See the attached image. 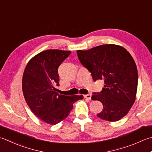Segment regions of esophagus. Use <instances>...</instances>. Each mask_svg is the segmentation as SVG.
I'll return each mask as SVG.
<instances>
[{"instance_id":"obj_1","label":"esophagus","mask_w":152,"mask_h":152,"mask_svg":"<svg viewBox=\"0 0 152 152\" xmlns=\"http://www.w3.org/2000/svg\"><path fill=\"white\" fill-rule=\"evenodd\" d=\"M84 98L88 100H91V94H86V95H84Z\"/></svg>"}]
</instances>
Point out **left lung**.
<instances>
[{
	"mask_svg": "<svg viewBox=\"0 0 152 152\" xmlns=\"http://www.w3.org/2000/svg\"><path fill=\"white\" fill-rule=\"evenodd\" d=\"M77 55L95 82L103 80L105 83L102 90L91 96L103 106L97 116L110 122L120 120L132 107L137 91L138 70L132 56L123 47L113 44L78 50Z\"/></svg>",
	"mask_w": 152,
	"mask_h": 152,
	"instance_id": "obj_1",
	"label": "left lung"
}]
</instances>
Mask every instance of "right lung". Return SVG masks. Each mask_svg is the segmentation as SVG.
Returning a JSON list of instances; mask_svg holds the SVG:
<instances>
[{
    "mask_svg": "<svg viewBox=\"0 0 152 152\" xmlns=\"http://www.w3.org/2000/svg\"><path fill=\"white\" fill-rule=\"evenodd\" d=\"M71 51L49 49L33 57L27 64L22 78V90L31 111L46 123L56 124L66 118L73 103L82 99L80 96L58 94V68Z\"/></svg>",
    "mask_w": 152,
    "mask_h": 152,
    "instance_id": "add662e5",
    "label": "right lung"
}]
</instances>
